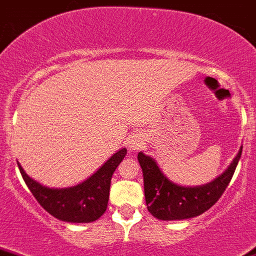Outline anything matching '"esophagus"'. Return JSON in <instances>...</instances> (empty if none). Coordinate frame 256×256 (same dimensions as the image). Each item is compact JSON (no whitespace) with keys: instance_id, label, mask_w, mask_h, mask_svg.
<instances>
[{"instance_id":"esophagus-1","label":"esophagus","mask_w":256,"mask_h":256,"mask_svg":"<svg viewBox=\"0 0 256 256\" xmlns=\"http://www.w3.org/2000/svg\"><path fill=\"white\" fill-rule=\"evenodd\" d=\"M128 146L130 150H139L142 148V140L136 136H132L128 140Z\"/></svg>"}]
</instances>
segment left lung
Masks as SVG:
<instances>
[{
  "mask_svg": "<svg viewBox=\"0 0 256 256\" xmlns=\"http://www.w3.org/2000/svg\"><path fill=\"white\" fill-rule=\"evenodd\" d=\"M242 148L222 176L198 187L175 185L165 178L152 158L139 152L138 162L143 170L148 210L162 220H187L206 212L222 197L230 182L240 159Z\"/></svg>",
  "mask_w": 256,
  "mask_h": 256,
  "instance_id": "8db88e82",
  "label": "left lung"
}]
</instances>
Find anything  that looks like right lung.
<instances>
[{
    "label": "right lung",
    "instance_id": "obj_1",
    "mask_svg": "<svg viewBox=\"0 0 256 256\" xmlns=\"http://www.w3.org/2000/svg\"><path fill=\"white\" fill-rule=\"evenodd\" d=\"M127 155V149L116 152L94 175L70 188H49L30 178L18 164L26 185L34 198L52 217L70 223H90L98 220L107 210L110 178Z\"/></svg>",
    "mask_w": 256,
    "mask_h": 256
}]
</instances>
